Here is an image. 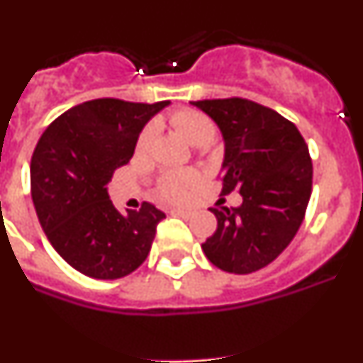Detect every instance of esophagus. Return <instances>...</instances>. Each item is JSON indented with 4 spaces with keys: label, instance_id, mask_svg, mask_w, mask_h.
<instances>
[{
    "label": "esophagus",
    "instance_id": "obj_1",
    "mask_svg": "<svg viewBox=\"0 0 363 363\" xmlns=\"http://www.w3.org/2000/svg\"><path fill=\"white\" fill-rule=\"evenodd\" d=\"M172 214H176V216H189V214H191V211H185V209H172Z\"/></svg>",
    "mask_w": 363,
    "mask_h": 363
}]
</instances>
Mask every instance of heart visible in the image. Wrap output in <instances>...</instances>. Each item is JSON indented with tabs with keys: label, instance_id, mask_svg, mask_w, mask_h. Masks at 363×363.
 <instances>
[{
	"label": "heart",
	"instance_id": "b5f03b06",
	"mask_svg": "<svg viewBox=\"0 0 363 363\" xmlns=\"http://www.w3.org/2000/svg\"><path fill=\"white\" fill-rule=\"evenodd\" d=\"M171 125L176 130L184 134V138L192 145L201 147L216 136V125L213 123L211 118L198 111H191V108H182L171 114ZM154 136V127L149 125L142 130L140 138H138V149L143 150L150 145ZM196 174L191 171H176V172H167L162 176L158 184V194L165 200L178 201L184 200L189 194L194 184H196Z\"/></svg>",
	"mask_w": 363,
	"mask_h": 363
}]
</instances>
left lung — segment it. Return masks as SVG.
<instances>
[{
	"mask_svg": "<svg viewBox=\"0 0 363 363\" xmlns=\"http://www.w3.org/2000/svg\"><path fill=\"white\" fill-rule=\"evenodd\" d=\"M223 138L221 196L234 189L240 207L211 209L218 227L201 243L218 269L249 274L284 252L306 216L313 163L300 130L277 111L243 98L191 101Z\"/></svg>",
	"mask_w": 363,
	"mask_h": 363,
	"instance_id": "8db88e82",
	"label": "left lung"
}]
</instances>
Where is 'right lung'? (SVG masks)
Instances as JSON below:
<instances>
[{"label":"right lung","mask_w":363,"mask_h":363,"mask_svg":"<svg viewBox=\"0 0 363 363\" xmlns=\"http://www.w3.org/2000/svg\"><path fill=\"white\" fill-rule=\"evenodd\" d=\"M171 101L101 98L69 108L41 134L30 162V191L50 245L70 267L118 280L145 262L165 213L152 203L120 213L107 185L133 158L140 133Z\"/></svg>","instance_id":"right-lung-1"}]
</instances>
